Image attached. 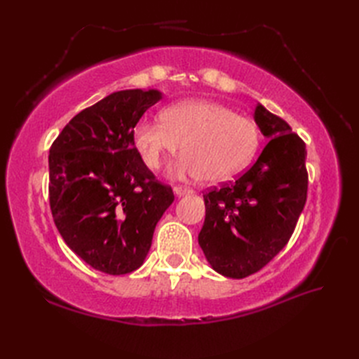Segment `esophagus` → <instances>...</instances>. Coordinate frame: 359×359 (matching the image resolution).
I'll list each match as a JSON object with an SVG mask.
<instances>
[{"instance_id": "1", "label": "esophagus", "mask_w": 359, "mask_h": 359, "mask_svg": "<svg viewBox=\"0 0 359 359\" xmlns=\"http://www.w3.org/2000/svg\"><path fill=\"white\" fill-rule=\"evenodd\" d=\"M173 191H175L177 196H186V194H191V193H194V190H193V189H190V187H184V186H175V187H173Z\"/></svg>"}]
</instances>
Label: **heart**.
I'll return each instance as SVG.
<instances>
[{
	"instance_id": "heart-1",
	"label": "heart",
	"mask_w": 359,
	"mask_h": 359,
	"mask_svg": "<svg viewBox=\"0 0 359 359\" xmlns=\"http://www.w3.org/2000/svg\"><path fill=\"white\" fill-rule=\"evenodd\" d=\"M161 119H140L133 128V142L149 169H158L182 144L186 154L170 169L178 178L229 180L248 165L259 145L257 127L215 102H178L161 112Z\"/></svg>"
}]
</instances>
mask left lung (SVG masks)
I'll return each instance as SVG.
<instances>
[{
	"label": "left lung",
	"mask_w": 359,
	"mask_h": 359,
	"mask_svg": "<svg viewBox=\"0 0 359 359\" xmlns=\"http://www.w3.org/2000/svg\"><path fill=\"white\" fill-rule=\"evenodd\" d=\"M255 121L269 139L255 165L203 194L199 245L212 269L231 278L257 273L287 244L307 201L304 140L260 103Z\"/></svg>",
	"instance_id": "left-lung-1"
}]
</instances>
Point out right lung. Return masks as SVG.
I'll return each mask as SVG.
<instances>
[{"label": "right lung", "instance_id": "right-lung-1", "mask_svg": "<svg viewBox=\"0 0 359 359\" xmlns=\"http://www.w3.org/2000/svg\"><path fill=\"white\" fill-rule=\"evenodd\" d=\"M161 99L157 90L112 93L74 115L49 151V203L62 240L104 274L144 264L169 186L139 156L133 128Z\"/></svg>", "mask_w": 359, "mask_h": 359}]
</instances>
